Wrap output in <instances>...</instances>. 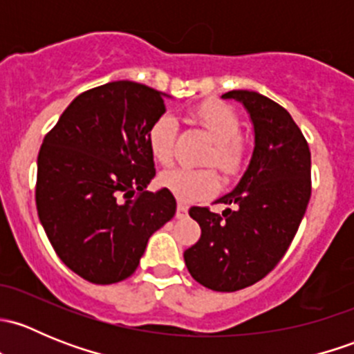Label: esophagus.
Segmentation results:
<instances>
[{
  "mask_svg": "<svg viewBox=\"0 0 354 354\" xmlns=\"http://www.w3.org/2000/svg\"><path fill=\"white\" fill-rule=\"evenodd\" d=\"M188 216V207L183 205V203H178L176 207V217L178 219H185Z\"/></svg>",
  "mask_w": 354,
  "mask_h": 354,
  "instance_id": "34e87169",
  "label": "esophagus"
}]
</instances>
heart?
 <instances>
[{
    "instance_id": "1",
    "label": "heart",
    "mask_w": 354,
    "mask_h": 354,
    "mask_svg": "<svg viewBox=\"0 0 354 354\" xmlns=\"http://www.w3.org/2000/svg\"><path fill=\"white\" fill-rule=\"evenodd\" d=\"M195 118L214 140V149L207 156V164H216L226 174H236L243 167L245 147L238 135L241 121L230 106L223 102H203L195 111ZM178 120L166 113L154 121L149 130V147L160 164H169L174 156ZM160 185L180 202L190 203L202 200L219 188V176L212 169H190L176 166L164 171Z\"/></svg>"
}]
</instances>
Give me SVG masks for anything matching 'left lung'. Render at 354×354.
I'll list each match as a JSON object with an SVG mask.
<instances>
[{"mask_svg":"<svg viewBox=\"0 0 354 354\" xmlns=\"http://www.w3.org/2000/svg\"><path fill=\"white\" fill-rule=\"evenodd\" d=\"M248 113L253 151L243 176L217 198L223 214L192 207L200 240L185 252L188 272L214 291H238L266 277L291 245L310 200V149L291 114L259 92L231 91Z\"/></svg>","mask_w":354,"mask_h":354,"instance_id":"1","label":"left lung"}]
</instances>
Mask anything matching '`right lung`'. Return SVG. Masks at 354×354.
Wrapping results in <instances>:
<instances>
[{
	"instance_id": "1",
	"label": "right lung",
	"mask_w": 354,
	"mask_h": 354,
	"mask_svg": "<svg viewBox=\"0 0 354 354\" xmlns=\"http://www.w3.org/2000/svg\"><path fill=\"white\" fill-rule=\"evenodd\" d=\"M166 97L109 82L75 97L42 142L39 219L63 263L94 284L130 277L149 238L176 212L169 190H145L156 176L149 130Z\"/></svg>"
}]
</instances>
